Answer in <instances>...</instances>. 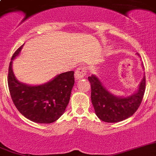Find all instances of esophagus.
<instances>
[{"instance_id":"esophagus-1","label":"esophagus","mask_w":156,"mask_h":156,"mask_svg":"<svg viewBox=\"0 0 156 156\" xmlns=\"http://www.w3.org/2000/svg\"><path fill=\"white\" fill-rule=\"evenodd\" d=\"M87 73V68L85 67H79L77 68L75 71V76L76 79H80V78H83Z\"/></svg>"}]
</instances>
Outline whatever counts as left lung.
I'll use <instances>...</instances> for the list:
<instances>
[{
	"label": "left lung",
	"mask_w": 156,
	"mask_h": 156,
	"mask_svg": "<svg viewBox=\"0 0 156 156\" xmlns=\"http://www.w3.org/2000/svg\"><path fill=\"white\" fill-rule=\"evenodd\" d=\"M91 85V100L95 114L101 120L116 123L132 116L142 102L145 91V77L144 76L136 93L125 98L114 96L106 89L102 82L95 75L88 77Z\"/></svg>",
	"instance_id": "1"
}]
</instances>
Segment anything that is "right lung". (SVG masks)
I'll use <instances>...</instances> for the list:
<instances>
[{
	"instance_id": "1",
	"label": "right lung",
	"mask_w": 156,
	"mask_h": 156,
	"mask_svg": "<svg viewBox=\"0 0 156 156\" xmlns=\"http://www.w3.org/2000/svg\"><path fill=\"white\" fill-rule=\"evenodd\" d=\"M22 46L14 53L12 60L19 55ZM12 65L11 61L8 75V88L18 110L36 123H50L60 118L69 102L75 84L74 71L60 74L48 83L32 86L21 83L15 78Z\"/></svg>"
}]
</instances>
